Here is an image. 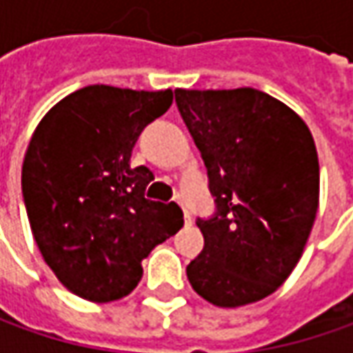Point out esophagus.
<instances>
[{
	"mask_svg": "<svg viewBox=\"0 0 353 353\" xmlns=\"http://www.w3.org/2000/svg\"><path fill=\"white\" fill-rule=\"evenodd\" d=\"M183 212H184V224H190V222H192V218H190V212L186 210V208H183Z\"/></svg>",
	"mask_w": 353,
	"mask_h": 353,
	"instance_id": "obj_1",
	"label": "esophagus"
}]
</instances>
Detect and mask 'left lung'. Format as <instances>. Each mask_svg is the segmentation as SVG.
I'll use <instances>...</instances> for the list:
<instances>
[{
  "label": "left lung",
  "mask_w": 353,
  "mask_h": 353,
  "mask_svg": "<svg viewBox=\"0 0 353 353\" xmlns=\"http://www.w3.org/2000/svg\"><path fill=\"white\" fill-rule=\"evenodd\" d=\"M216 198L196 225L204 250L186 267L192 289L236 308L275 292L316 220L320 167L303 117L255 88L174 90Z\"/></svg>",
  "instance_id": "1"
}]
</instances>
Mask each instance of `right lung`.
<instances>
[{"label": "right lung", "instance_id": "obj_1", "mask_svg": "<svg viewBox=\"0 0 353 353\" xmlns=\"http://www.w3.org/2000/svg\"><path fill=\"white\" fill-rule=\"evenodd\" d=\"M172 103V90L94 84L39 121L21 170L34 243L62 285L92 303L137 287L141 261L183 228V210L145 198L153 181L129 159L141 131Z\"/></svg>", "mask_w": 353, "mask_h": 353}]
</instances>
